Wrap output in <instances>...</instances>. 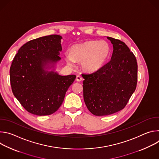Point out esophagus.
Wrapping results in <instances>:
<instances>
[{
	"label": "esophagus",
	"instance_id": "1",
	"mask_svg": "<svg viewBox=\"0 0 159 159\" xmlns=\"http://www.w3.org/2000/svg\"><path fill=\"white\" fill-rule=\"evenodd\" d=\"M76 80H77V82H80V81L82 80V77L80 75H78L77 76V77H76Z\"/></svg>",
	"mask_w": 159,
	"mask_h": 159
}]
</instances>
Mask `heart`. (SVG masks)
<instances>
[{
	"label": "heart",
	"mask_w": 159,
	"mask_h": 159,
	"mask_svg": "<svg viewBox=\"0 0 159 159\" xmlns=\"http://www.w3.org/2000/svg\"><path fill=\"white\" fill-rule=\"evenodd\" d=\"M110 53L111 48L106 41L89 40L73 45L70 49V54L66 53L65 57L69 65H72L74 61H81L84 70L93 73L102 69Z\"/></svg>",
	"instance_id": "1"
}]
</instances>
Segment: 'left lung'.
<instances>
[{"instance_id": "1", "label": "left lung", "mask_w": 159, "mask_h": 159, "mask_svg": "<svg viewBox=\"0 0 159 159\" xmlns=\"http://www.w3.org/2000/svg\"><path fill=\"white\" fill-rule=\"evenodd\" d=\"M112 44L111 60L98 72L82 74L85 104L95 116L112 115L123 109L134 92L138 65L123 41L107 37Z\"/></svg>"}]
</instances>
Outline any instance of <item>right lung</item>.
<instances>
[{
    "mask_svg": "<svg viewBox=\"0 0 159 159\" xmlns=\"http://www.w3.org/2000/svg\"><path fill=\"white\" fill-rule=\"evenodd\" d=\"M62 37L52 34L31 40L18 50L10 68L14 96L28 112L38 116L53 114L61 105L76 76L55 72L61 60ZM52 67V71L48 70Z\"/></svg>",
    "mask_w": 159,
    "mask_h": 159,
    "instance_id": "obj_1",
    "label": "right lung"
}]
</instances>
